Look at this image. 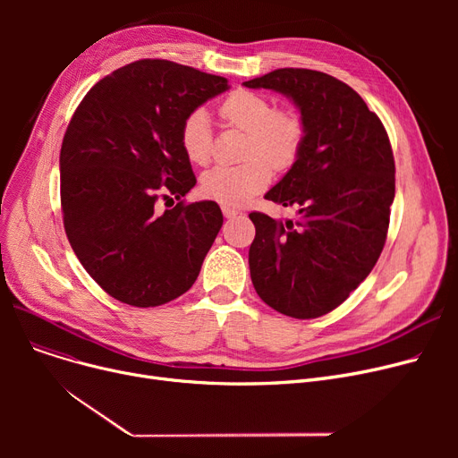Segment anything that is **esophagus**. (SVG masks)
Instances as JSON below:
<instances>
[{
  "label": "esophagus",
  "instance_id": "34e87169",
  "mask_svg": "<svg viewBox=\"0 0 458 458\" xmlns=\"http://www.w3.org/2000/svg\"><path fill=\"white\" fill-rule=\"evenodd\" d=\"M223 213H225V216L226 219H233V216H237L239 215V209H235V208H232V206H223Z\"/></svg>",
  "mask_w": 458,
  "mask_h": 458
}]
</instances>
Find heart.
I'll list each match as a JSON object with an SVG mask.
<instances>
[{
	"instance_id": "obj_1",
	"label": "heart",
	"mask_w": 458,
	"mask_h": 458,
	"mask_svg": "<svg viewBox=\"0 0 458 458\" xmlns=\"http://www.w3.org/2000/svg\"><path fill=\"white\" fill-rule=\"evenodd\" d=\"M225 123L247 131L242 165H216L204 173L200 189L211 200L226 206L249 202L271 182V166L287 168L295 163L304 142V123L292 109H275V104L252 90L228 94L219 107ZM180 144L185 157L206 165L211 157V124L206 109L191 111L182 123Z\"/></svg>"
}]
</instances>
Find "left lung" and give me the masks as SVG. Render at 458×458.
<instances>
[{
    "mask_svg": "<svg viewBox=\"0 0 458 458\" xmlns=\"http://www.w3.org/2000/svg\"><path fill=\"white\" fill-rule=\"evenodd\" d=\"M243 85L287 96L304 123L299 157L266 192L297 208L299 221L249 215L254 290L284 316L321 318L366 280L386 243L395 197L388 133L356 90L323 72L278 68Z\"/></svg>",
    "mask_w": 458,
    "mask_h": 458,
    "instance_id": "obj_1",
    "label": "left lung"
}]
</instances>
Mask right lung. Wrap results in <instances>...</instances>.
<instances>
[{
	"mask_svg": "<svg viewBox=\"0 0 458 458\" xmlns=\"http://www.w3.org/2000/svg\"><path fill=\"white\" fill-rule=\"evenodd\" d=\"M228 89L226 78L142 59L96 83L72 116L59 157L64 232L116 301L161 306L195 284L223 213L213 200H182L197 178L180 130L191 111ZM159 196L181 202L161 214Z\"/></svg>",
	"mask_w": 458,
	"mask_h": 458,
	"instance_id": "1",
	"label": "right lung"
}]
</instances>
